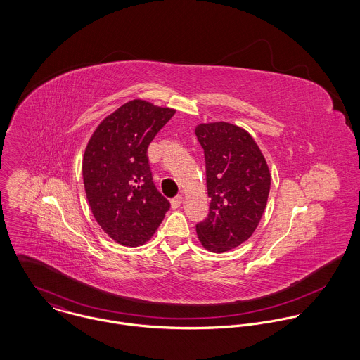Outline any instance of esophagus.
Segmentation results:
<instances>
[{"mask_svg":"<svg viewBox=\"0 0 360 360\" xmlns=\"http://www.w3.org/2000/svg\"><path fill=\"white\" fill-rule=\"evenodd\" d=\"M170 204H172V207H173V209L179 207V206L183 204V197H181V195H177V197H174V198L170 201Z\"/></svg>","mask_w":360,"mask_h":360,"instance_id":"1","label":"esophagus"}]
</instances>
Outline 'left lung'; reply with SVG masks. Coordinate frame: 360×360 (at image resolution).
I'll list each match as a JSON object with an SVG mask.
<instances>
[{"label": "left lung", "mask_w": 360, "mask_h": 360, "mask_svg": "<svg viewBox=\"0 0 360 360\" xmlns=\"http://www.w3.org/2000/svg\"><path fill=\"white\" fill-rule=\"evenodd\" d=\"M204 148L209 213L197 224L202 247L216 254L245 243L257 230L270 191V172L252 136L227 122L195 127Z\"/></svg>", "instance_id": "obj_1"}]
</instances>
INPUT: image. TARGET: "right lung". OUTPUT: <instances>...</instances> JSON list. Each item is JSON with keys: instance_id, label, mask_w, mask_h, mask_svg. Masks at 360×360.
Segmentation results:
<instances>
[{"instance_id": "1", "label": "right lung", "mask_w": 360, "mask_h": 360, "mask_svg": "<svg viewBox=\"0 0 360 360\" xmlns=\"http://www.w3.org/2000/svg\"><path fill=\"white\" fill-rule=\"evenodd\" d=\"M174 112L133 100L108 115L89 140L83 156L87 201L97 223L120 245H144L170 207L155 187L147 150Z\"/></svg>"}]
</instances>
